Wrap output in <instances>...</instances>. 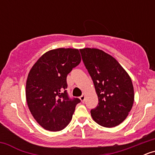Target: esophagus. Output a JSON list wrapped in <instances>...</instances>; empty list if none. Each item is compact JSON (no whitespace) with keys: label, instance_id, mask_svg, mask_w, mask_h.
Here are the masks:
<instances>
[{"label":"esophagus","instance_id":"obj_1","mask_svg":"<svg viewBox=\"0 0 155 155\" xmlns=\"http://www.w3.org/2000/svg\"><path fill=\"white\" fill-rule=\"evenodd\" d=\"M80 100H81V102H84V101H85V95H81V97H80Z\"/></svg>","mask_w":155,"mask_h":155}]
</instances>
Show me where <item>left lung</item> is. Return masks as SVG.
<instances>
[{"label": "left lung", "mask_w": 155, "mask_h": 155, "mask_svg": "<svg viewBox=\"0 0 155 155\" xmlns=\"http://www.w3.org/2000/svg\"><path fill=\"white\" fill-rule=\"evenodd\" d=\"M80 52L98 97V105L90 111L92 119L103 127H116L133 107L132 80L118 61L103 50L84 48Z\"/></svg>", "instance_id": "1"}]
</instances>
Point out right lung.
<instances>
[{"label":"right lung","instance_id":"1","mask_svg":"<svg viewBox=\"0 0 155 155\" xmlns=\"http://www.w3.org/2000/svg\"><path fill=\"white\" fill-rule=\"evenodd\" d=\"M80 63L79 49L58 48L44 53L28 74L27 104L33 118L47 130H62L71 120L80 100L68 97L66 78Z\"/></svg>","mask_w":155,"mask_h":155}]
</instances>
